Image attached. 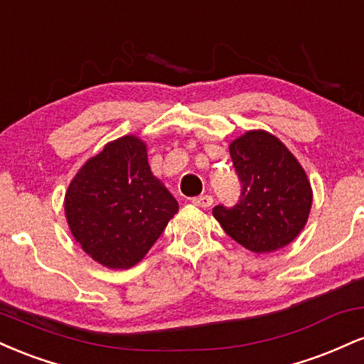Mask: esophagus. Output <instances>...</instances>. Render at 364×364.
<instances>
[{
	"mask_svg": "<svg viewBox=\"0 0 364 364\" xmlns=\"http://www.w3.org/2000/svg\"><path fill=\"white\" fill-rule=\"evenodd\" d=\"M191 202H193V205H196V207L207 208L214 203V198H212L210 195H202V196H196V198L191 200Z\"/></svg>",
	"mask_w": 364,
	"mask_h": 364,
	"instance_id": "obj_1",
	"label": "esophagus"
}]
</instances>
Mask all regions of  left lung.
I'll list each match as a JSON object with an SVG mask.
<instances>
[{"label":"left lung","mask_w":364,"mask_h":364,"mask_svg":"<svg viewBox=\"0 0 364 364\" xmlns=\"http://www.w3.org/2000/svg\"><path fill=\"white\" fill-rule=\"evenodd\" d=\"M241 179L235 207L212 214L236 243L253 253H270L294 241L308 223L313 191L298 159L277 136L250 129L229 144Z\"/></svg>","instance_id":"8db88e82"}]
</instances>
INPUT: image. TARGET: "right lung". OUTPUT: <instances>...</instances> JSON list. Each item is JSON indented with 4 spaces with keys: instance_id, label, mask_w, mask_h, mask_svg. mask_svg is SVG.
Here are the masks:
<instances>
[{
    "instance_id": "right-lung-1",
    "label": "right lung",
    "mask_w": 364,
    "mask_h": 364,
    "mask_svg": "<svg viewBox=\"0 0 364 364\" xmlns=\"http://www.w3.org/2000/svg\"><path fill=\"white\" fill-rule=\"evenodd\" d=\"M135 135L107 141L78 169L65 195L70 231L92 260L112 270L136 265L178 212Z\"/></svg>"
}]
</instances>
